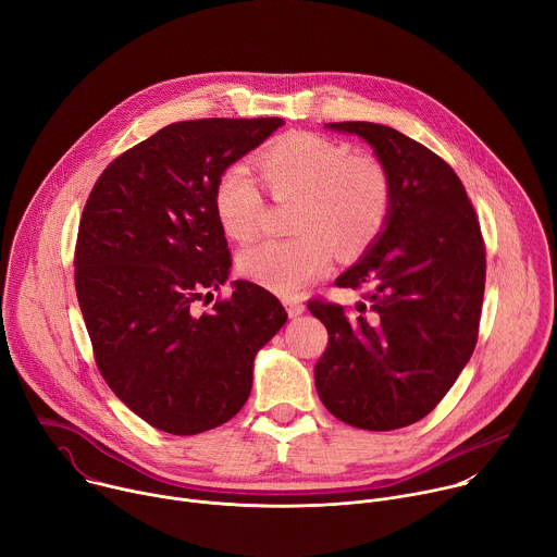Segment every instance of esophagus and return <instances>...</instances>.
Here are the masks:
<instances>
[{
	"mask_svg": "<svg viewBox=\"0 0 557 557\" xmlns=\"http://www.w3.org/2000/svg\"><path fill=\"white\" fill-rule=\"evenodd\" d=\"M284 306H286V312H288V317H299L306 308H304V304L299 301V299H284Z\"/></svg>",
	"mask_w": 557,
	"mask_h": 557,
	"instance_id": "34e87169",
	"label": "esophagus"
}]
</instances>
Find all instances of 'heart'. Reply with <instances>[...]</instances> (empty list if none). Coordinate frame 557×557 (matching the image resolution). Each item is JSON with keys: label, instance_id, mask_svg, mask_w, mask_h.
<instances>
[{"label": "heart", "instance_id": "1", "mask_svg": "<svg viewBox=\"0 0 557 557\" xmlns=\"http://www.w3.org/2000/svg\"><path fill=\"white\" fill-rule=\"evenodd\" d=\"M264 183L275 200H297L293 240H264L240 253V271L256 284L293 297L324 277L335 249L363 251L381 231L389 209V183L383 168L366 156L312 132H290L260 156ZM213 211L233 240L256 235L262 191L245 165L226 168L213 187Z\"/></svg>", "mask_w": 557, "mask_h": 557}]
</instances>
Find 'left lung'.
<instances>
[{
  "label": "left lung",
  "instance_id": "left-lung-1",
  "mask_svg": "<svg viewBox=\"0 0 557 557\" xmlns=\"http://www.w3.org/2000/svg\"><path fill=\"white\" fill-rule=\"evenodd\" d=\"M331 132L359 136L389 183L387 218L357 264L335 284L368 288L348 314L310 301L329 331L314 385L339 421L387 432L428 417L467 366L485 293V245L454 170L394 127L350 121Z\"/></svg>",
  "mask_w": 557,
  "mask_h": 557
}]
</instances>
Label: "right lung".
Here are the masks:
<instances>
[{
  "mask_svg": "<svg viewBox=\"0 0 557 557\" xmlns=\"http://www.w3.org/2000/svg\"><path fill=\"white\" fill-rule=\"evenodd\" d=\"M284 119L172 123L97 181L74 253V286L97 366L119 399L176 436L213 430L247 404L256 355L286 324L280 299L245 280L196 312L231 273L213 211L220 174Z\"/></svg>",
  "mask_w": 557,
  "mask_h": 557,
  "instance_id": "obj_1",
  "label": "right lung"
}]
</instances>
